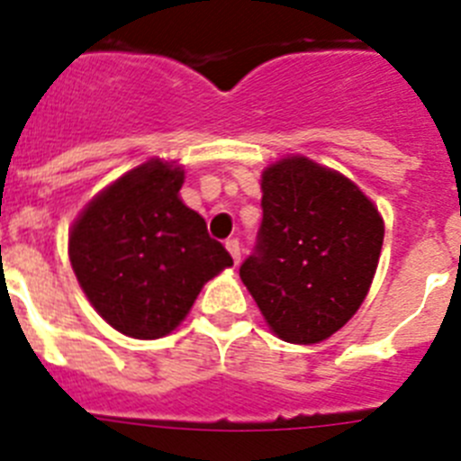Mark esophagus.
Segmentation results:
<instances>
[{
  "label": "esophagus",
  "instance_id": "1",
  "mask_svg": "<svg viewBox=\"0 0 461 461\" xmlns=\"http://www.w3.org/2000/svg\"><path fill=\"white\" fill-rule=\"evenodd\" d=\"M226 249H228V254L233 256L235 266H238L240 256H242V251H240V242H238V240H226Z\"/></svg>",
  "mask_w": 461,
  "mask_h": 461
}]
</instances>
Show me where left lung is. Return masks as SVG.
I'll return each mask as SVG.
<instances>
[{"label":"left lung","mask_w":461,"mask_h":461,"mask_svg":"<svg viewBox=\"0 0 461 461\" xmlns=\"http://www.w3.org/2000/svg\"><path fill=\"white\" fill-rule=\"evenodd\" d=\"M260 189L263 221L240 276L276 337L319 344L367 295L383 219L351 180L304 157L270 166Z\"/></svg>","instance_id":"obj_1"}]
</instances>
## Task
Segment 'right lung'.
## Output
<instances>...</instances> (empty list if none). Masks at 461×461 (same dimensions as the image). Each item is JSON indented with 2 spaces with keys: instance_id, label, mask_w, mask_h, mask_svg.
<instances>
[{
  "instance_id": "right-lung-1",
  "label": "right lung",
  "mask_w": 461,
  "mask_h": 461,
  "mask_svg": "<svg viewBox=\"0 0 461 461\" xmlns=\"http://www.w3.org/2000/svg\"><path fill=\"white\" fill-rule=\"evenodd\" d=\"M185 170L148 161L85 207L68 256L89 303L122 335L158 339L180 325L203 284L233 266L205 219L180 201Z\"/></svg>"
}]
</instances>
